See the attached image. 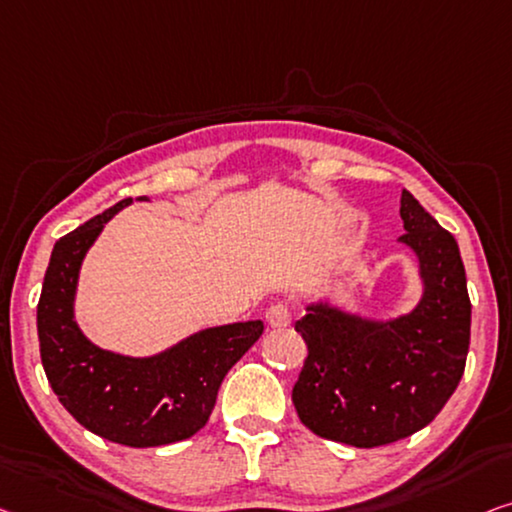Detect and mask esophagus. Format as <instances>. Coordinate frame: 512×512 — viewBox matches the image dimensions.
<instances>
[{"label":"esophagus","instance_id":"1","mask_svg":"<svg viewBox=\"0 0 512 512\" xmlns=\"http://www.w3.org/2000/svg\"><path fill=\"white\" fill-rule=\"evenodd\" d=\"M266 322H269V326H273V329H285V326H289V322H292V310H289L287 303H273L269 310H266Z\"/></svg>","mask_w":512,"mask_h":512}]
</instances>
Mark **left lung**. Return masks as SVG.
I'll return each mask as SVG.
<instances>
[{
	"mask_svg": "<svg viewBox=\"0 0 512 512\" xmlns=\"http://www.w3.org/2000/svg\"><path fill=\"white\" fill-rule=\"evenodd\" d=\"M400 218V241L421 266L416 308L370 322L317 303L296 322L308 358L292 402L317 437L356 448L411 437L434 421L464 375L471 301L460 248L409 190H402Z\"/></svg>",
	"mask_w": 512,
	"mask_h": 512,
	"instance_id": "1",
	"label": "left lung"
}]
</instances>
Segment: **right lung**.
<instances>
[{
	"instance_id": "add662e5",
	"label": "right lung",
	"mask_w": 512,
	"mask_h": 512,
	"mask_svg": "<svg viewBox=\"0 0 512 512\" xmlns=\"http://www.w3.org/2000/svg\"><path fill=\"white\" fill-rule=\"evenodd\" d=\"M131 202H117L55 243L36 329L45 377L68 414L114 444L149 448L183 441L207 425L225 375L259 340L264 324L216 326L149 358L91 345L73 317L80 264L103 225Z\"/></svg>"
}]
</instances>
